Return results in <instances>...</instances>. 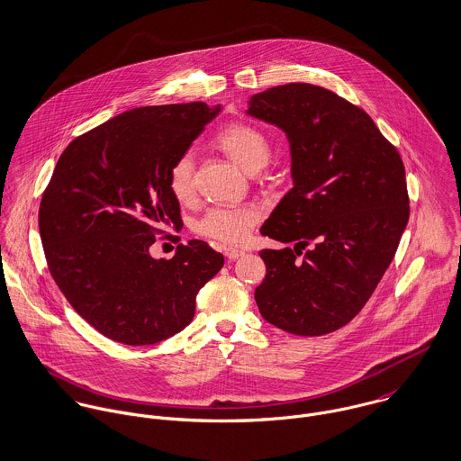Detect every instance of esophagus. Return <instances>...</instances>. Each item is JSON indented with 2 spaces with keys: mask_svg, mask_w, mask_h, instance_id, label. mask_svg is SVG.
I'll use <instances>...</instances> for the list:
<instances>
[{
  "mask_svg": "<svg viewBox=\"0 0 461 461\" xmlns=\"http://www.w3.org/2000/svg\"><path fill=\"white\" fill-rule=\"evenodd\" d=\"M223 254H225V258H227V259L234 261V259L241 258L245 252H243V250H240V249H232V247H227V249L223 250Z\"/></svg>",
  "mask_w": 461,
  "mask_h": 461,
  "instance_id": "esophagus-1",
  "label": "esophagus"
}]
</instances>
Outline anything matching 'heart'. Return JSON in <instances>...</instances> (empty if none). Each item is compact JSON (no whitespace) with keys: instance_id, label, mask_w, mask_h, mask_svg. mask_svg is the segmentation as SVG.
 Returning <instances> with one entry per match:
<instances>
[{"instance_id":"1","label":"heart","mask_w":461,"mask_h":461,"mask_svg":"<svg viewBox=\"0 0 461 461\" xmlns=\"http://www.w3.org/2000/svg\"><path fill=\"white\" fill-rule=\"evenodd\" d=\"M216 145L245 172L256 174L271 158V138L263 128L250 122H232L214 138ZM168 190L177 202H190L195 194L194 158L190 152L181 154L168 170ZM259 211L252 205H220L205 211L195 223L200 236L238 245L247 240L250 229L258 223Z\"/></svg>"}]
</instances>
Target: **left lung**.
<instances>
[{"label":"left lung","instance_id":"8db88e82","mask_svg":"<svg viewBox=\"0 0 461 461\" xmlns=\"http://www.w3.org/2000/svg\"><path fill=\"white\" fill-rule=\"evenodd\" d=\"M249 104L285 132L293 176L261 234L294 249L259 252L256 302L276 329L325 335L362 311L394 259L410 216L404 165L373 119L329 88L280 85Z\"/></svg>","mask_w":461,"mask_h":461}]
</instances>
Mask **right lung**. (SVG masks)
<instances>
[{"instance_id":"1","label":"right lung","mask_w":461,"mask_h":461,"mask_svg":"<svg viewBox=\"0 0 461 461\" xmlns=\"http://www.w3.org/2000/svg\"><path fill=\"white\" fill-rule=\"evenodd\" d=\"M220 113L205 103L141 106L77 136L41 200L51 276L72 309L104 337L156 344L186 329L200 287L223 266L205 241L172 259L149 254L163 227H181L168 170Z\"/></svg>"}]
</instances>
